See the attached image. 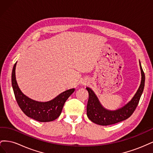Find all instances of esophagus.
<instances>
[{"mask_svg":"<svg viewBox=\"0 0 153 153\" xmlns=\"http://www.w3.org/2000/svg\"><path fill=\"white\" fill-rule=\"evenodd\" d=\"M87 83H88V82H87V81H85V82L84 83V84H87Z\"/></svg>","mask_w":153,"mask_h":153,"instance_id":"obj_1","label":"esophagus"}]
</instances>
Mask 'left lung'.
Returning a JSON list of instances; mask_svg holds the SVG:
<instances>
[{
    "label": "left lung",
    "mask_w": 153,
    "mask_h": 153,
    "mask_svg": "<svg viewBox=\"0 0 153 153\" xmlns=\"http://www.w3.org/2000/svg\"><path fill=\"white\" fill-rule=\"evenodd\" d=\"M141 71V82L139 87L131 100L126 105L115 110L103 107L94 92L90 87H86L89 92V100L87 105V117L92 122L101 126H108L126 120L131 116L139 102L145 85V75L139 61Z\"/></svg>",
    "instance_id": "1"
}]
</instances>
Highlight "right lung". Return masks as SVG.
Listing matches in <instances>:
<instances>
[{"label": "right lung", "instance_id": "right-lung-1", "mask_svg": "<svg viewBox=\"0 0 153 153\" xmlns=\"http://www.w3.org/2000/svg\"><path fill=\"white\" fill-rule=\"evenodd\" d=\"M17 62L13 66L11 82L17 103L27 116L39 122H50L61 115L64 103L75 91V88L61 92L53 99L48 101H38L25 95L18 87L16 80L15 69Z\"/></svg>", "mask_w": 153, "mask_h": 153}]
</instances>
